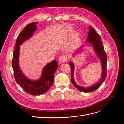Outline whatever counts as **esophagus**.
I'll use <instances>...</instances> for the list:
<instances>
[{
    "label": "esophagus",
    "mask_w": 124,
    "mask_h": 124,
    "mask_svg": "<svg viewBox=\"0 0 124 124\" xmlns=\"http://www.w3.org/2000/svg\"><path fill=\"white\" fill-rule=\"evenodd\" d=\"M67 58H68V57L67 56L65 55H62L60 56V57L59 58V61L60 62H66L67 60Z\"/></svg>",
    "instance_id": "34e87169"
}]
</instances>
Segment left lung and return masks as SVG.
Segmentation results:
<instances>
[{"label": "left lung", "instance_id": "8db88e82", "mask_svg": "<svg viewBox=\"0 0 124 124\" xmlns=\"http://www.w3.org/2000/svg\"><path fill=\"white\" fill-rule=\"evenodd\" d=\"M87 42H89L93 46V49L96 52V53L98 57L100 59V62H101L102 67V72L101 75V78L99 82H97L96 84H93V85L89 86L88 87H83L81 86H78L76 84L74 80V63L72 62H69V64L71 67V80L72 82L73 85L78 88L80 91L87 93L92 92L94 91H96L98 89L100 85L103 83L107 77V55L105 51L104 50V47L103 46V43L101 40V38L98 33L91 26L89 27V33L88 35L87 39L86 40ZM77 52V51H76Z\"/></svg>", "mask_w": 124, "mask_h": 124}]
</instances>
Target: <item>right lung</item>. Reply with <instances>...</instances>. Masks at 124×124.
<instances>
[{
    "instance_id": "1",
    "label": "right lung",
    "mask_w": 124,
    "mask_h": 124,
    "mask_svg": "<svg viewBox=\"0 0 124 124\" xmlns=\"http://www.w3.org/2000/svg\"><path fill=\"white\" fill-rule=\"evenodd\" d=\"M36 23L37 22H33L28 24L20 33L13 53L12 62L14 77L16 82L26 93L33 96L44 94L48 91L53 83L54 73L58 68L57 61L53 60L44 67L42 76L37 81L28 79L20 69L18 64L20 46L32 36L37 29Z\"/></svg>"
}]
</instances>
